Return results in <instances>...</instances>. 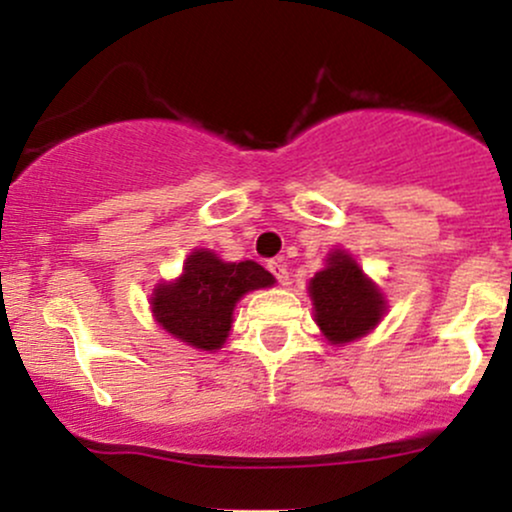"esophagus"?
<instances>
[{"label": "esophagus", "instance_id": "34e87169", "mask_svg": "<svg viewBox=\"0 0 512 512\" xmlns=\"http://www.w3.org/2000/svg\"><path fill=\"white\" fill-rule=\"evenodd\" d=\"M267 267H269V272L274 274V279L279 281L281 286L289 284V269H286V264H284V262H276V260H272V262L267 264Z\"/></svg>", "mask_w": 512, "mask_h": 512}]
</instances>
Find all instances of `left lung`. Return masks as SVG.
Instances as JSON below:
<instances>
[{
	"mask_svg": "<svg viewBox=\"0 0 512 512\" xmlns=\"http://www.w3.org/2000/svg\"><path fill=\"white\" fill-rule=\"evenodd\" d=\"M315 322L332 344L363 337L383 317L385 301L344 252H332L327 267L310 281Z\"/></svg>",
	"mask_w": 512,
	"mask_h": 512,
	"instance_id": "8db88e82",
	"label": "left lung"
}]
</instances>
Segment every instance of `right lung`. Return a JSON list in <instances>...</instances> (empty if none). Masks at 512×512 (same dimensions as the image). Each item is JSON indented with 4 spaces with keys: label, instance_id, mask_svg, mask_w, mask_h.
Listing matches in <instances>:
<instances>
[{
    "label": "right lung",
    "instance_id": "add662e5",
    "mask_svg": "<svg viewBox=\"0 0 512 512\" xmlns=\"http://www.w3.org/2000/svg\"><path fill=\"white\" fill-rule=\"evenodd\" d=\"M272 284L274 276L257 262H221L214 252L197 250L175 284L158 286L151 305L163 330L195 349L214 351L231 332L240 296Z\"/></svg>",
    "mask_w": 512,
    "mask_h": 512
}]
</instances>
